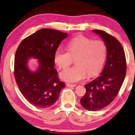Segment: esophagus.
Wrapping results in <instances>:
<instances>
[{
    "label": "esophagus",
    "mask_w": 135,
    "mask_h": 135,
    "mask_svg": "<svg viewBox=\"0 0 135 135\" xmlns=\"http://www.w3.org/2000/svg\"><path fill=\"white\" fill-rule=\"evenodd\" d=\"M66 86L68 87H74L76 86V84H66Z\"/></svg>",
    "instance_id": "1"
}]
</instances>
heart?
Listing matches in <instances>:
<instances>
[{"mask_svg": "<svg viewBox=\"0 0 135 135\" xmlns=\"http://www.w3.org/2000/svg\"><path fill=\"white\" fill-rule=\"evenodd\" d=\"M68 51L58 49L54 55V61L59 69L65 70L75 58L76 65L61 74L62 80L76 83L87 76L97 75L102 69L107 55V47L103 41L79 35L68 43Z\"/></svg>", "mask_w": 135, "mask_h": 135, "instance_id": "1", "label": "heart"}]
</instances>
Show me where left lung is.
Wrapping results in <instances>:
<instances>
[{
  "label": "left lung",
  "mask_w": 135,
  "mask_h": 135,
  "mask_svg": "<svg viewBox=\"0 0 135 135\" xmlns=\"http://www.w3.org/2000/svg\"><path fill=\"white\" fill-rule=\"evenodd\" d=\"M107 47L106 62L100 75L85 85L86 93L81 99L82 106L89 111L103 109L118 95L126 75L127 63L122 45L114 37L101 30H93Z\"/></svg>",
  "instance_id": "obj_1"
}]
</instances>
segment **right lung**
Here are the masks:
<instances>
[{"label": "right lung", "instance_id": "obj_1", "mask_svg": "<svg viewBox=\"0 0 135 135\" xmlns=\"http://www.w3.org/2000/svg\"><path fill=\"white\" fill-rule=\"evenodd\" d=\"M68 33L51 29H41L24 38L16 51L14 77L21 92L30 103L40 108L54 104L65 83L58 79L54 55ZM31 57L39 60V68L33 73L28 68Z\"/></svg>", "mask_w": 135, "mask_h": 135}]
</instances>
